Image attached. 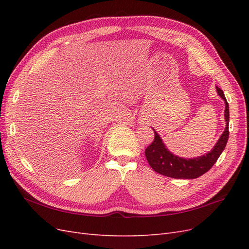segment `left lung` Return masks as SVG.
<instances>
[{
  "mask_svg": "<svg viewBox=\"0 0 249 249\" xmlns=\"http://www.w3.org/2000/svg\"><path fill=\"white\" fill-rule=\"evenodd\" d=\"M216 90L218 95L222 97L225 104L224 119L225 123H227V125H225L223 133L216 142V144L214 145L212 150L206 155L193 158V159L180 158L170 152L166 145L164 144L160 135L154 130L155 139L152 144L146 147L145 157L150 167L156 172L160 173L162 176L173 178H196L202 175H205L207 171L212 168L218 158H219V156L223 152V149L225 148L230 135L229 104L227 99H225L222 90L217 86Z\"/></svg>",
  "mask_w": 249,
  "mask_h": 249,
  "instance_id": "obj_1",
  "label": "left lung"
}]
</instances>
